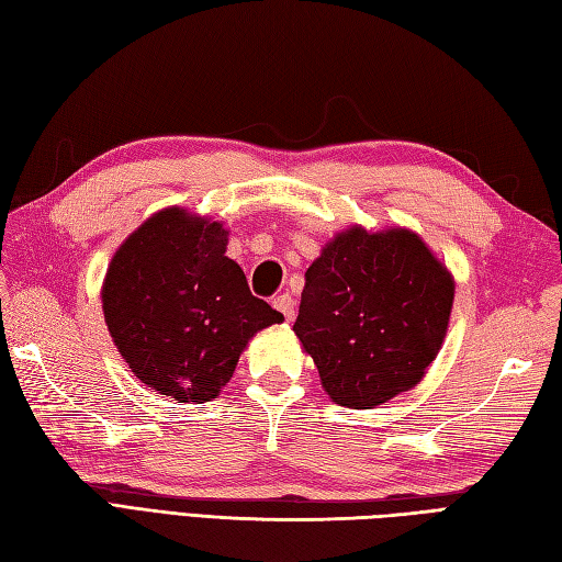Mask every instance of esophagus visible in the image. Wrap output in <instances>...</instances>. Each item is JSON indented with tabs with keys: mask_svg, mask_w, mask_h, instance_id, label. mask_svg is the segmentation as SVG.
Returning a JSON list of instances; mask_svg holds the SVG:
<instances>
[{
	"mask_svg": "<svg viewBox=\"0 0 562 562\" xmlns=\"http://www.w3.org/2000/svg\"><path fill=\"white\" fill-rule=\"evenodd\" d=\"M272 306L278 308V312L284 316V321H294V300H292V294H280V296H274V302H272Z\"/></svg>",
	"mask_w": 562,
	"mask_h": 562,
	"instance_id": "esophagus-1",
	"label": "esophagus"
}]
</instances>
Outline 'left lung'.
<instances>
[{
	"label": "left lung",
	"mask_w": 562,
	"mask_h": 562,
	"mask_svg": "<svg viewBox=\"0 0 562 562\" xmlns=\"http://www.w3.org/2000/svg\"><path fill=\"white\" fill-rule=\"evenodd\" d=\"M451 306V272L420 236L352 224L308 266L294 333L328 396L364 411L420 384Z\"/></svg>",
	"instance_id": "obj_1"
}]
</instances>
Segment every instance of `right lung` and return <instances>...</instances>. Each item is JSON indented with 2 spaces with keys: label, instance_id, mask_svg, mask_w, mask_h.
Here are the masks:
<instances>
[{
  "label": "right lung",
  "instance_id": "1",
  "mask_svg": "<svg viewBox=\"0 0 562 562\" xmlns=\"http://www.w3.org/2000/svg\"><path fill=\"white\" fill-rule=\"evenodd\" d=\"M222 222L186 207L154 212L115 250L101 304L117 352L142 384L178 403H205L280 312L250 294L226 256Z\"/></svg>",
  "mask_w": 562,
  "mask_h": 562
}]
</instances>
